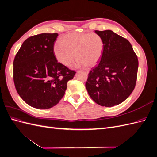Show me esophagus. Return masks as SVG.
<instances>
[{"instance_id":"obj_1","label":"esophagus","mask_w":157,"mask_h":157,"mask_svg":"<svg viewBox=\"0 0 157 157\" xmlns=\"http://www.w3.org/2000/svg\"><path fill=\"white\" fill-rule=\"evenodd\" d=\"M84 72L86 73V74H88V70H86V71H84Z\"/></svg>"}]
</instances>
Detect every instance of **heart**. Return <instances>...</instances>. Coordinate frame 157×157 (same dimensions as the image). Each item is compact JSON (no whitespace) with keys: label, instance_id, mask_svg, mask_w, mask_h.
I'll list each match as a JSON object with an SVG mask.
<instances>
[{"label":"heart","instance_id":"heart-1","mask_svg":"<svg viewBox=\"0 0 157 157\" xmlns=\"http://www.w3.org/2000/svg\"><path fill=\"white\" fill-rule=\"evenodd\" d=\"M103 49V40L96 33H73L65 35L61 42H56L54 53L57 60L64 65H69L75 56V66L92 67L100 58Z\"/></svg>","mask_w":157,"mask_h":157}]
</instances>
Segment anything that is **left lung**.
I'll use <instances>...</instances> for the list:
<instances>
[{
	"instance_id": "obj_1",
	"label": "left lung",
	"mask_w": 157,
	"mask_h": 157,
	"mask_svg": "<svg viewBox=\"0 0 157 157\" xmlns=\"http://www.w3.org/2000/svg\"><path fill=\"white\" fill-rule=\"evenodd\" d=\"M103 42L98 65L88 74L86 88L98 105L113 107L121 103L134 90L138 60L130 42L111 30L95 31Z\"/></svg>"
}]
</instances>
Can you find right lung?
Masks as SVG:
<instances>
[{
    "instance_id": "right-lung-1",
    "label": "right lung",
    "mask_w": 157,
    "mask_h": 157,
    "mask_svg": "<svg viewBox=\"0 0 157 157\" xmlns=\"http://www.w3.org/2000/svg\"><path fill=\"white\" fill-rule=\"evenodd\" d=\"M58 33H42L22 44L13 60V81L18 94L28 105L50 109L61 100L67 83L76 73L58 62L54 53Z\"/></svg>"
}]
</instances>
